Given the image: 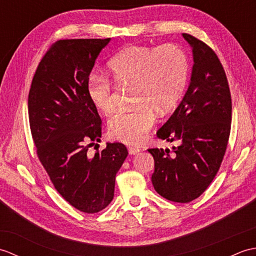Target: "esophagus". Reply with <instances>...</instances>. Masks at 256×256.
Segmentation results:
<instances>
[{
    "label": "esophagus",
    "mask_w": 256,
    "mask_h": 256,
    "mask_svg": "<svg viewBox=\"0 0 256 256\" xmlns=\"http://www.w3.org/2000/svg\"><path fill=\"white\" fill-rule=\"evenodd\" d=\"M138 152H140V148H128V153L131 155L138 154Z\"/></svg>",
    "instance_id": "1"
}]
</instances>
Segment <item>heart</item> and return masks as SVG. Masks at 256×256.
Here are the masks:
<instances>
[{"label":"heart","mask_w":256,"mask_h":256,"mask_svg":"<svg viewBox=\"0 0 256 256\" xmlns=\"http://www.w3.org/2000/svg\"><path fill=\"white\" fill-rule=\"evenodd\" d=\"M108 69L116 84L136 86L134 104L138 106L120 111L108 120V135L126 144H138L145 138L156 121L155 110L166 113L177 104L189 77L186 52L172 44L125 47L108 60ZM86 94L99 112L108 116L116 110V92L103 76H90Z\"/></svg>","instance_id":"1"}]
</instances>
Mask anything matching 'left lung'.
<instances>
[{
	"mask_svg": "<svg viewBox=\"0 0 256 256\" xmlns=\"http://www.w3.org/2000/svg\"><path fill=\"white\" fill-rule=\"evenodd\" d=\"M192 47L194 67L188 90L157 138L180 140L170 150L148 148L155 162L152 182L162 197L186 204L214 180L229 142L231 92L216 54L194 36L182 34Z\"/></svg>",
	"mask_w": 256,
	"mask_h": 256,
	"instance_id": "left-lung-1",
	"label": "left lung"
}]
</instances>
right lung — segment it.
<instances>
[{
	"label": "right lung",
	"instance_id": "1",
	"mask_svg": "<svg viewBox=\"0 0 256 256\" xmlns=\"http://www.w3.org/2000/svg\"><path fill=\"white\" fill-rule=\"evenodd\" d=\"M110 38L60 40L42 58L28 94V118L38 160L62 197L86 214L110 204L116 175L128 156L122 143L94 155L102 124L86 94L94 62Z\"/></svg>",
	"mask_w": 256,
	"mask_h": 256
}]
</instances>
